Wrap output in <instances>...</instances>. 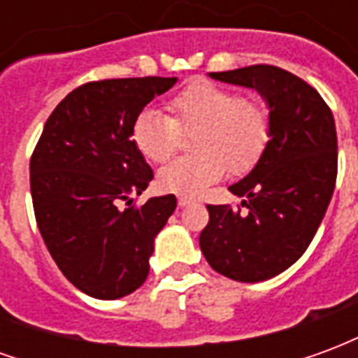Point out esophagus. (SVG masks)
Here are the masks:
<instances>
[{
    "label": "esophagus",
    "instance_id": "34e87169",
    "mask_svg": "<svg viewBox=\"0 0 358 358\" xmlns=\"http://www.w3.org/2000/svg\"><path fill=\"white\" fill-rule=\"evenodd\" d=\"M194 201V199H189V197H178V207H186L189 203Z\"/></svg>",
    "mask_w": 358,
    "mask_h": 358
}]
</instances>
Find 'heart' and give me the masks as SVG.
<instances>
[{
    "label": "heart",
    "mask_w": 358,
    "mask_h": 358,
    "mask_svg": "<svg viewBox=\"0 0 358 358\" xmlns=\"http://www.w3.org/2000/svg\"><path fill=\"white\" fill-rule=\"evenodd\" d=\"M171 117L143 109L134 118L136 149L151 163L169 161L189 136L192 155L166 164L157 174L164 192L195 197L228 172L245 174L268 148L272 115L268 105L215 82H194L169 101Z\"/></svg>",
    "instance_id": "obj_1"
}]
</instances>
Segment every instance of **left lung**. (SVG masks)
<instances>
[{"instance_id":"8db88e82","label":"left lung","mask_w":358,"mask_h":358,"mask_svg":"<svg viewBox=\"0 0 358 358\" xmlns=\"http://www.w3.org/2000/svg\"><path fill=\"white\" fill-rule=\"evenodd\" d=\"M255 88L268 101V148L230 186L238 205H207L199 245L207 263L236 282H263L289 268L315 238L338 178V136L328 103L310 84L274 65L210 73Z\"/></svg>"}]
</instances>
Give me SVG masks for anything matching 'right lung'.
<instances>
[{"label": "right lung", "mask_w": 358, "mask_h": 358, "mask_svg": "<svg viewBox=\"0 0 358 358\" xmlns=\"http://www.w3.org/2000/svg\"><path fill=\"white\" fill-rule=\"evenodd\" d=\"M174 84L161 76L82 84L53 109L30 157L36 224L59 270L90 297L118 299L145 282L153 240L176 209L172 194L130 199L153 178L134 145V118Z\"/></svg>", "instance_id": "right-lung-1"}]
</instances>
